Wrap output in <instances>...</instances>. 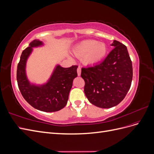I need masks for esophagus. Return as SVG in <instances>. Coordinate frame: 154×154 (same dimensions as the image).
I'll list each match as a JSON object with an SVG mask.
<instances>
[{
	"label": "esophagus",
	"mask_w": 154,
	"mask_h": 154,
	"mask_svg": "<svg viewBox=\"0 0 154 154\" xmlns=\"http://www.w3.org/2000/svg\"><path fill=\"white\" fill-rule=\"evenodd\" d=\"M77 73H78V76H80L81 74V68L80 67H78L77 69Z\"/></svg>",
	"instance_id": "esophagus-1"
}]
</instances>
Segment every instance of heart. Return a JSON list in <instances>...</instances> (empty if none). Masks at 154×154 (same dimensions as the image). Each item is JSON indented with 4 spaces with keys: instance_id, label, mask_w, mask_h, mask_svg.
Here are the masks:
<instances>
[{
    "instance_id": "heart-1",
    "label": "heart",
    "mask_w": 154,
    "mask_h": 154,
    "mask_svg": "<svg viewBox=\"0 0 154 154\" xmlns=\"http://www.w3.org/2000/svg\"><path fill=\"white\" fill-rule=\"evenodd\" d=\"M107 48L105 44L96 40L82 41L74 49L77 57H83V62L86 65H95L100 62L106 55Z\"/></svg>"
}]
</instances>
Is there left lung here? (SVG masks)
<instances>
[{
  "mask_svg": "<svg viewBox=\"0 0 154 154\" xmlns=\"http://www.w3.org/2000/svg\"><path fill=\"white\" fill-rule=\"evenodd\" d=\"M114 49L101 63L82 69L85 81L84 92L94 105L109 109L118 105L131 86L133 69L127 48L117 40Z\"/></svg>",
  "mask_w": 154,
  "mask_h": 154,
  "instance_id": "left-lung-1",
  "label": "left lung"
}]
</instances>
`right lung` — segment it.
<instances>
[{
    "label": "right lung",
    "mask_w": 154,
    "mask_h": 154,
    "mask_svg": "<svg viewBox=\"0 0 154 154\" xmlns=\"http://www.w3.org/2000/svg\"><path fill=\"white\" fill-rule=\"evenodd\" d=\"M42 45V42L35 40L22 51L17 66V80L21 94L27 103L37 110L52 112L62 109L67 105L73 80L78 75V66L64 68L58 65L47 83L41 85L31 84L26 73L27 60L32 48Z\"/></svg>",
    "instance_id": "add662e5"
}]
</instances>
